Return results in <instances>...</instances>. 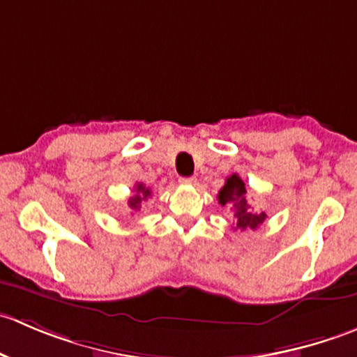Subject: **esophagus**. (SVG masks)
I'll return each mask as SVG.
<instances>
[{"instance_id":"1","label":"esophagus","mask_w":357,"mask_h":357,"mask_svg":"<svg viewBox=\"0 0 357 357\" xmlns=\"http://www.w3.org/2000/svg\"><path fill=\"white\" fill-rule=\"evenodd\" d=\"M179 183H183V185H195L197 179L192 176V178H181L179 179Z\"/></svg>"}]
</instances>
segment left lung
Listing matches in <instances>:
<instances>
[{
  "mask_svg": "<svg viewBox=\"0 0 357 357\" xmlns=\"http://www.w3.org/2000/svg\"><path fill=\"white\" fill-rule=\"evenodd\" d=\"M245 183L238 174H231L226 179L225 186L219 190L218 200L221 205H228L235 212V229H255L259 225H262L266 219V212L255 214L247 204L245 199Z\"/></svg>",
  "mask_w": 357,
  "mask_h": 357,
  "instance_id": "8db88e82",
  "label": "left lung"
}]
</instances>
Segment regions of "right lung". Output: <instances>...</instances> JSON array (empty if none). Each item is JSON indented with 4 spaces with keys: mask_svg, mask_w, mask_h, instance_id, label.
I'll use <instances>...</instances> for the list:
<instances>
[{
    "mask_svg": "<svg viewBox=\"0 0 357 357\" xmlns=\"http://www.w3.org/2000/svg\"><path fill=\"white\" fill-rule=\"evenodd\" d=\"M150 197H152V190L146 188L143 183H138V185H136V188H135V193H132V195L129 197V200H128L129 208H131V211H135V212L139 211V208H142L143 202H145L146 199H150Z\"/></svg>",
    "mask_w": 357,
    "mask_h": 357,
    "instance_id": "1",
    "label": "right lung"
}]
</instances>
